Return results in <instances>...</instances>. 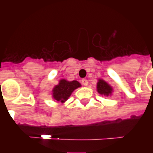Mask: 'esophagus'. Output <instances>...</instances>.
<instances>
[{
    "label": "esophagus",
    "mask_w": 153,
    "mask_h": 153,
    "mask_svg": "<svg viewBox=\"0 0 153 153\" xmlns=\"http://www.w3.org/2000/svg\"><path fill=\"white\" fill-rule=\"evenodd\" d=\"M82 84L83 86H86L88 85V81H87L86 79H82Z\"/></svg>",
    "instance_id": "1"
}]
</instances>
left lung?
I'll use <instances>...</instances> for the list:
<instances>
[{
  "mask_svg": "<svg viewBox=\"0 0 153 153\" xmlns=\"http://www.w3.org/2000/svg\"><path fill=\"white\" fill-rule=\"evenodd\" d=\"M113 91H114L113 87L108 82H106L102 79H98L97 82V91L99 94L105 96V97L111 96Z\"/></svg>",
  "mask_w": 153,
  "mask_h": 153,
  "instance_id": "1",
  "label": "left lung"
}]
</instances>
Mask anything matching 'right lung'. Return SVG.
<instances>
[{"label":"right lung","mask_w":153,"mask_h":153,"mask_svg":"<svg viewBox=\"0 0 153 153\" xmlns=\"http://www.w3.org/2000/svg\"><path fill=\"white\" fill-rule=\"evenodd\" d=\"M81 84L76 80L67 81L66 79H60L58 85H55L52 90L53 99L55 102H60L64 103L71 95L72 92L79 87H81Z\"/></svg>","instance_id":"obj_1"}]
</instances>
